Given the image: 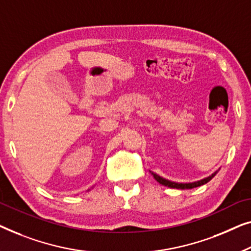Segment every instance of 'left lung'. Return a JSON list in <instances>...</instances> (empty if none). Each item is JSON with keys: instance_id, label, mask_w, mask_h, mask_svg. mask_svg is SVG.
Segmentation results:
<instances>
[{"instance_id": "1", "label": "left lung", "mask_w": 251, "mask_h": 251, "mask_svg": "<svg viewBox=\"0 0 251 251\" xmlns=\"http://www.w3.org/2000/svg\"><path fill=\"white\" fill-rule=\"evenodd\" d=\"M151 175L153 176V178L156 179V181L158 183H160V184L165 185V186H168V188H172V189H181V190H185V189H193V188H197V186H201L203 184H206V183H208L210 181L211 178L214 177L215 175L217 174L218 171L214 172L213 174L207 176V177H204L202 179H199V181H196V182H189V183H178V182H173V181H169V179L167 178H164L161 177V176H159L158 174H156V173L151 172Z\"/></svg>"}]
</instances>
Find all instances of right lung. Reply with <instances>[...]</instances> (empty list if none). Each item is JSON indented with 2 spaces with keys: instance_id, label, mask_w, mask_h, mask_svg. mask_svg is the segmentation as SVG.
<instances>
[{
  "instance_id": "right-lung-1",
  "label": "right lung",
  "mask_w": 251,
  "mask_h": 251,
  "mask_svg": "<svg viewBox=\"0 0 251 251\" xmlns=\"http://www.w3.org/2000/svg\"><path fill=\"white\" fill-rule=\"evenodd\" d=\"M93 188H94V185H93V186H92V188H91V189H93ZM91 189H89V190H87V191H90V190H91Z\"/></svg>"
}]
</instances>
